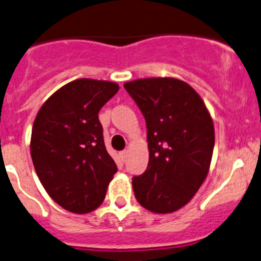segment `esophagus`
I'll use <instances>...</instances> for the list:
<instances>
[{
	"instance_id": "esophagus-1",
	"label": "esophagus",
	"mask_w": 261,
	"mask_h": 261,
	"mask_svg": "<svg viewBox=\"0 0 261 261\" xmlns=\"http://www.w3.org/2000/svg\"><path fill=\"white\" fill-rule=\"evenodd\" d=\"M127 154H128L127 150H122V152L119 153V158H121V161H122V162H125V161L127 160Z\"/></svg>"
}]
</instances>
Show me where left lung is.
Masks as SVG:
<instances>
[{"mask_svg":"<svg viewBox=\"0 0 261 261\" xmlns=\"http://www.w3.org/2000/svg\"><path fill=\"white\" fill-rule=\"evenodd\" d=\"M147 122L149 162L133 177L136 199L154 214H171L194 197L208 174L214 121L198 92L174 77L123 84Z\"/></svg>","mask_w":261,"mask_h":261,"instance_id":"8db88e82","label":"left lung"}]
</instances>
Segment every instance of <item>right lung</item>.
I'll return each instance as SVG.
<instances>
[{"mask_svg": "<svg viewBox=\"0 0 261 261\" xmlns=\"http://www.w3.org/2000/svg\"><path fill=\"white\" fill-rule=\"evenodd\" d=\"M118 90L116 82L74 80L54 92L36 116L33 166L48 196L69 213L96 210L117 172L97 114Z\"/></svg>", "mask_w": 261, "mask_h": 261, "instance_id": "right-lung-1", "label": "right lung"}]
</instances>
